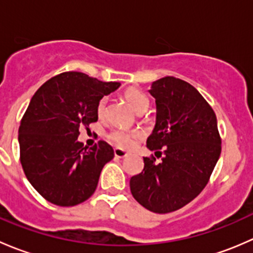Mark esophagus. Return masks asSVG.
<instances>
[{
    "label": "esophagus",
    "mask_w": 253,
    "mask_h": 253,
    "mask_svg": "<svg viewBox=\"0 0 253 253\" xmlns=\"http://www.w3.org/2000/svg\"><path fill=\"white\" fill-rule=\"evenodd\" d=\"M114 154L116 158H120V159H124V158H126L127 155H128V153H126L125 150L120 149V148H116V149L114 150Z\"/></svg>",
    "instance_id": "obj_1"
}]
</instances>
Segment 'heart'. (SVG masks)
<instances>
[{
	"label": "heart",
	"mask_w": 253,
	"mask_h": 253,
	"mask_svg": "<svg viewBox=\"0 0 253 253\" xmlns=\"http://www.w3.org/2000/svg\"><path fill=\"white\" fill-rule=\"evenodd\" d=\"M124 98L137 112L145 111L149 106V100H148L147 96L136 88L126 89L124 93ZM106 103H108V99H106V96H103V98L99 99L98 104H96V115L100 119L105 115ZM142 137L143 133L138 129H127L121 128V127L111 129L108 134L109 141L117 147L124 148V149H129V148L133 147L134 143L141 139Z\"/></svg>",
	"instance_id": "heart-1"
}]
</instances>
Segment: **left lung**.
I'll list each match as a JSON object with an SVG mask.
<instances>
[{
	"instance_id": "1",
	"label": "left lung",
	"mask_w": 253,
	"mask_h": 253,
	"mask_svg": "<svg viewBox=\"0 0 253 253\" xmlns=\"http://www.w3.org/2000/svg\"><path fill=\"white\" fill-rule=\"evenodd\" d=\"M149 93L157 103V124L147 147L162 162L144 158V169L132 176L129 188L139 205L164 214L202 192L220 155L221 138L213 109L190 83L168 76L153 82Z\"/></svg>"
}]
</instances>
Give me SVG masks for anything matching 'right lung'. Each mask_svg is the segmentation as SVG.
Wrapping results in <instances>:
<instances>
[{
	"label": "right lung",
	"mask_w": 253,
	"mask_h": 253,
	"mask_svg": "<svg viewBox=\"0 0 253 253\" xmlns=\"http://www.w3.org/2000/svg\"><path fill=\"white\" fill-rule=\"evenodd\" d=\"M119 86L85 73L63 72L33 95L18 132L19 160L28 181L48 202L77 206L95 192L114 149L105 141L84 147L77 141L79 128L98 121L99 99Z\"/></svg>",
	"instance_id": "right-lung-1"
}]
</instances>
